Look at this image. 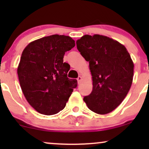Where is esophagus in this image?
I'll list each match as a JSON object with an SVG mask.
<instances>
[{
    "instance_id": "34e87169",
    "label": "esophagus",
    "mask_w": 149,
    "mask_h": 149,
    "mask_svg": "<svg viewBox=\"0 0 149 149\" xmlns=\"http://www.w3.org/2000/svg\"><path fill=\"white\" fill-rule=\"evenodd\" d=\"M77 79V81H78V83H80L81 80H82V77H81V76H79V77Z\"/></svg>"
}]
</instances>
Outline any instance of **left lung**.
Returning a JSON list of instances; mask_svg holds the SVG:
<instances>
[{
    "instance_id": "8db88e82",
    "label": "left lung",
    "mask_w": 149,
    "mask_h": 149,
    "mask_svg": "<svg viewBox=\"0 0 149 149\" xmlns=\"http://www.w3.org/2000/svg\"><path fill=\"white\" fill-rule=\"evenodd\" d=\"M81 56L89 63L91 93L83 100L99 115L114 111L127 95L134 76V62L125 47L108 36L85 34L77 40Z\"/></svg>"
}]
</instances>
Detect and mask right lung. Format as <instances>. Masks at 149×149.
Masks as SVG:
<instances>
[{"label": "right lung", "instance_id": "add662e5", "mask_svg": "<svg viewBox=\"0 0 149 149\" xmlns=\"http://www.w3.org/2000/svg\"><path fill=\"white\" fill-rule=\"evenodd\" d=\"M75 46L68 36L54 34L30 42L24 49L17 67L20 87L28 102L40 114L52 115L66 107L76 79L67 73L65 52Z\"/></svg>", "mask_w": 149, "mask_h": 149}]
</instances>
